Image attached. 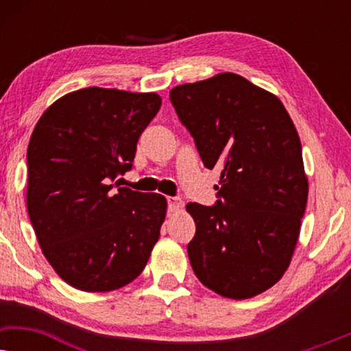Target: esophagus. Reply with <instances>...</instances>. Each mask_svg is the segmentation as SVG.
<instances>
[{"mask_svg":"<svg viewBox=\"0 0 351 351\" xmlns=\"http://www.w3.org/2000/svg\"><path fill=\"white\" fill-rule=\"evenodd\" d=\"M167 208H169L171 213H176V210H180L184 208V201L180 198H176V196H169L167 198Z\"/></svg>","mask_w":351,"mask_h":351,"instance_id":"esophagus-1","label":"esophagus"}]
</instances>
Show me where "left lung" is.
<instances>
[{
	"instance_id": "8db88e82",
	"label": "left lung",
	"mask_w": 351,
	"mask_h": 351,
	"mask_svg": "<svg viewBox=\"0 0 351 351\" xmlns=\"http://www.w3.org/2000/svg\"><path fill=\"white\" fill-rule=\"evenodd\" d=\"M169 97L204 166L220 171L217 204H186L191 268L215 294L251 299L281 280L299 241L308 196L299 134L275 94L230 71Z\"/></svg>"
}]
</instances>
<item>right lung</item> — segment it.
Wrapping results in <instances>:
<instances>
[{
  "instance_id": "right-lung-1",
  "label": "right lung",
  "mask_w": 351,
  "mask_h": 351,
  "mask_svg": "<svg viewBox=\"0 0 351 351\" xmlns=\"http://www.w3.org/2000/svg\"><path fill=\"white\" fill-rule=\"evenodd\" d=\"M161 107L156 93L84 88L38 119L27 150V209L41 251L65 282L108 292L141 275L160 238L167 201L114 189Z\"/></svg>"
}]
</instances>
